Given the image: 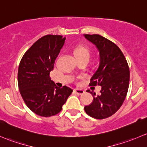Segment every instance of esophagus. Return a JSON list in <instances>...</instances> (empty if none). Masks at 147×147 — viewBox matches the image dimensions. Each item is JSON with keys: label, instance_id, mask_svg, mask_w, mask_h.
Instances as JSON below:
<instances>
[{"label": "esophagus", "instance_id": "1", "mask_svg": "<svg viewBox=\"0 0 147 147\" xmlns=\"http://www.w3.org/2000/svg\"><path fill=\"white\" fill-rule=\"evenodd\" d=\"M75 93H76L77 95H82L84 93V90H82V89H79V88H76L74 90Z\"/></svg>", "mask_w": 147, "mask_h": 147}]
</instances>
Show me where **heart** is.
I'll return each mask as SVG.
<instances>
[{
	"instance_id": "heart-1",
	"label": "heart",
	"mask_w": 147,
	"mask_h": 147,
	"mask_svg": "<svg viewBox=\"0 0 147 147\" xmlns=\"http://www.w3.org/2000/svg\"><path fill=\"white\" fill-rule=\"evenodd\" d=\"M91 54L90 48L85 44H80L77 45L74 50V54L76 59H89Z\"/></svg>"
}]
</instances>
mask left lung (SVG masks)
<instances>
[{
  "label": "left lung",
  "instance_id": "1",
  "mask_svg": "<svg viewBox=\"0 0 147 147\" xmlns=\"http://www.w3.org/2000/svg\"><path fill=\"white\" fill-rule=\"evenodd\" d=\"M96 45L100 51V65L90 78L89 86H100V95L88 90L93 102L84 107L86 113L95 119L110 117L122 106L129 84V68L120 49L110 40L99 34H84Z\"/></svg>",
  "mask_w": 147,
  "mask_h": 147
}]
</instances>
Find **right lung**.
<instances>
[{
    "mask_svg": "<svg viewBox=\"0 0 147 147\" xmlns=\"http://www.w3.org/2000/svg\"><path fill=\"white\" fill-rule=\"evenodd\" d=\"M65 40L61 35L43 36L29 48L20 62V93L27 106L42 117L58 114L73 91L66 86L57 87L49 76Z\"/></svg>",
    "mask_w": 147,
    "mask_h": 147,
    "instance_id": "1",
    "label": "right lung"
}]
</instances>
